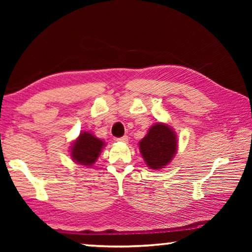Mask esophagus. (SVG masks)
<instances>
[{
	"label": "esophagus",
	"mask_w": 252,
	"mask_h": 252,
	"mask_svg": "<svg viewBox=\"0 0 252 252\" xmlns=\"http://www.w3.org/2000/svg\"><path fill=\"white\" fill-rule=\"evenodd\" d=\"M117 140L119 142H127L129 141V138H127V135H123L121 138H118Z\"/></svg>",
	"instance_id": "34e87169"
}]
</instances>
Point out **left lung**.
<instances>
[{
    "mask_svg": "<svg viewBox=\"0 0 252 252\" xmlns=\"http://www.w3.org/2000/svg\"><path fill=\"white\" fill-rule=\"evenodd\" d=\"M139 146L148 167L159 170L171 162L177 152L178 140L174 131L168 125L157 123L149 129Z\"/></svg>",
    "mask_w": 252,
    "mask_h": 252,
    "instance_id": "1",
    "label": "left lung"
}]
</instances>
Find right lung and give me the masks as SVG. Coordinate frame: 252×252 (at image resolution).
Returning <instances> with one entry per match:
<instances>
[{
    "label": "right lung",
    "mask_w": 252,
    "mask_h": 252,
    "mask_svg": "<svg viewBox=\"0 0 252 252\" xmlns=\"http://www.w3.org/2000/svg\"><path fill=\"white\" fill-rule=\"evenodd\" d=\"M104 146L105 143L99 138L87 131L82 132L72 144L71 158L76 163L91 167L96 161Z\"/></svg>",
    "instance_id": "right-lung-1"
}]
</instances>
